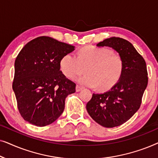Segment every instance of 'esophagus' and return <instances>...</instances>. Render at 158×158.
I'll return each instance as SVG.
<instances>
[{"mask_svg":"<svg viewBox=\"0 0 158 158\" xmlns=\"http://www.w3.org/2000/svg\"><path fill=\"white\" fill-rule=\"evenodd\" d=\"M82 89H83V87H82V86L79 85H76V91L77 92L80 91V90H81Z\"/></svg>","mask_w":158,"mask_h":158,"instance_id":"1","label":"esophagus"}]
</instances>
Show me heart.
<instances>
[{
	"mask_svg": "<svg viewBox=\"0 0 158 158\" xmlns=\"http://www.w3.org/2000/svg\"><path fill=\"white\" fill-rule=\"evenodd\" d=\"M60 70L64 75L73 77L81 74L85 68L86 74L74 77L83 85L106 90L118 81L124 70V62L119 55L106 47L86 46L77 52V56L68 53L62 57Z\"/></svg>",
	"mask_w": 158,
	"mask_h": 158,
	"instance_id": "heart-1",
	"label": "heart"
}]
</instances>
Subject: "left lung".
<instances>
[{
	"label": "left lung",
	"instance_id": "8db88e82",
	"mask_svg": "<svg viewBox=\"0 0 158 158\" xmlns=\"http://www.w3.org/2000/svg\"><path fill=\"white\" fill-rule=\"evenodd\" d=\"M110 47L119 54L124 70L117 83L103 94H93L86 109L101 126L112 128L127 122L139 109L148 83L146 62L129 41L111 37L97 44Z\"/></svg>",
	"mask_w": 158,
	"mask_h": 158
}]
</instances>
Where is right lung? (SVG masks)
Masks as SVG:
<instances>
[{"instance_id":"obj_1","label":"right lung","mask_w":158,"mask_h":158,"mask_svg":"<svg viewBox=\"0 0 158 158\" xmlns=\"http://www.w3.org/2000/svg\"><path fill=\"white\" fill-rule=\"evenodd\" d=\"M74 46L49 36H40L23 47L15 60L13 90L23 119L44 127L60 117L64 101L75 92L74 82L60 70L62 57Z\"/></svg>"}]
</instances>
